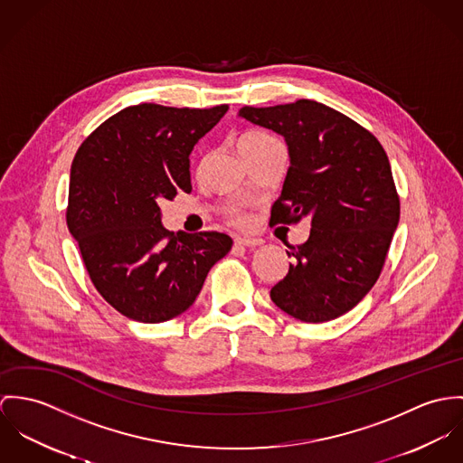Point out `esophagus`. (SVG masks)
I'll return each mask as SVG.
<instances>
[{
	"instance_id": "1",
	"label": "esophagus",
	"mask_w": 463,
	"mask_h": 463,
	"mask_svg": "<svg viewBox=\"0 0 463 463\" xmlns=\"http://www.w3.org/2000/svg\"><path fill=\"white\" fill-rule=\"evenodd\" d=\"M234 241L240 247H260L262 245V240H259V238H236Z\"/></svg>"
}]
</instances>
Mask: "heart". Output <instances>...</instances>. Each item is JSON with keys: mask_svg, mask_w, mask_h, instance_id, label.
I'll list each match as a JSON object with an SVG mask.
<instances>
[{"mask_svg": "<svg viewBox=\"0 0 463 463\" xmlns=\"http://www.w3.org/2000/svg\"><path fill=\"white\" fill-rule=\"evenodd\" d=\"M271 140H275L271 135H268V133H264V131H259V129H250V131H245V133L238 138V149H240V153L243 155V153H249V151L256 149V147L266 144V142H271ZM227 218H229V222L234 223V225H247V222H249L247 214L241 213V211H236V209L229 211Z\"/></svg>", "mask_w": 463, "mask_h": 463, "instance_id": "heart-1", "label": "heart"}]
</instances>
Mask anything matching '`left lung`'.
<instances>
[{"label":"left lung","mask_w":463,"mask_h":463,"mask_svg":"<svg viewBox=\"0 0 463 463\" xmlns=\"http://www.w3.org/2000/svg\"><path fill=\"white\" fill-rule=\"evenodd\" d=\"M240 115L282 135L289 147L291 165L269 222L310 218L307 241L288 247L293 264L269 297L300 321L335 319L378 280L400 222L387 153L371 131L326 104L243 106Z\"/></svg>","instance_id":"8db88e82"}]
</instances>
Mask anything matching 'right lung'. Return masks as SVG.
Returning <instances> with one entry per match:
<instances>
[{
	"mask_svg": "<svg viewBox=\"0 0 463 463\" xmlns=\"http://www.w3.org/2000/svg\"><path fill=\"white\" fill-rule=\"evenodd\" d=\"M229 109L144 103L106 118L71 165L67 227L104 300L140 323L190 307L232 240L222 232L174 234L161 201L192 192L190 153Z\"/></svg>",
	"mask_w": 463,
	"mask_h": 463,
	"instance_id": "1",
	"label": "right lung"
}]
</instances>
